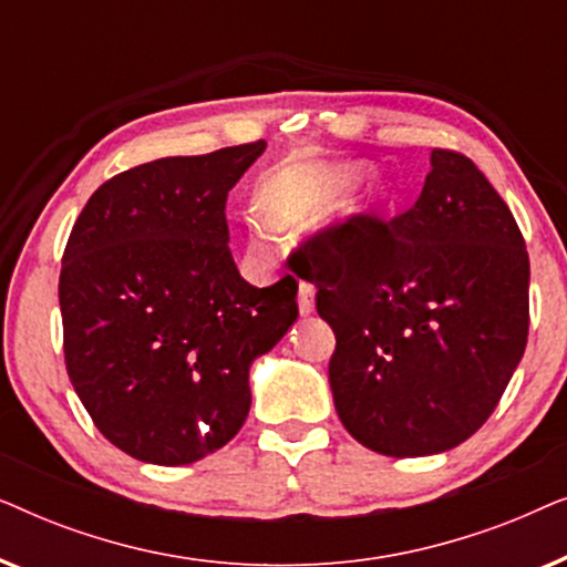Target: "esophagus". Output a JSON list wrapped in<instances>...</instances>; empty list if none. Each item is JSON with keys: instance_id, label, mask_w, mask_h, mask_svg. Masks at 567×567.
<instances>
[{"instance_id": "obj_1", "label": "esophagus", "mask_w": 567, "mask_h": 567, "mask_svg": "<svg viewBox=\"0 0 567 567\" xmlns=\"http://www.w3.org/2000/svg\"><path fill=\"white\" fill-rule=\"evenodd\" d=\"M299 312L305 317L315 312V286L307 281L299 284Z\"/></svg>"}]
</instances>
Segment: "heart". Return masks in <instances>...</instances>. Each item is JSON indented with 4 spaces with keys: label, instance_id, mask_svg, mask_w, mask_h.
I'll use <instances>...</instances> for the list:
<instances>
[{
    "label": "heart",
    "instance_id": "obj_1",
    "mask_svg": "<svg viewBox=\"0 0 567 567\" xmlns=\"http://www.w3.org/2000/svg\"><path fill=\"white\" fill-rule=\"evenodd\" d=\"M359 169L346 162H297L276 169L262 183L258 208L250 216L252 245L266 247L274 227L324 212L351 187ZM382 198V183L363 177L340 204V219H359Z\"/></svg>",
    "mask_w": 567,
    "mask_h": 567
}]
</instances>
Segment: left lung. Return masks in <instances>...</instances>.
Here are the masks:
<instances>
[{
  "mask_svg": "<svg viewBox=\"0 0 567 567\" xmlns=\"http://www.w3.org/2000/svg\"><path fill=\"white\" fill-rule=\"evenodd\" d=\"M297 258L336 332L330 390L359 444L441 454L491 417L529 336V255L475 162L433 150L410 212L348 219Z\"/></svg>",
  "mask_w": 567,
  "mask_h": 567,
  "instance_id": "obj_1",
  "label": "left lung"
}]
</instances>
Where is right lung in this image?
I'll return each instance as SVG.
<instances>
[{
  "label": "right lung",
  "instance_id": "1",
  "mask_svg": "<svg viewBox=\"0 0 567 567\" xmlns=\"http://www.w3.org/2000/svg\"><path fill=\"white\" fill-rule=\"evenodd\" d=\"M266 142L111 177L69 235L64 359L100 433L138 462L214 454L250 413V367L299 317L297 278L239 276L224 208Z\"/></svg>",
  "mask_w": 567,
  "mask_h": 567
}]
</instances>
